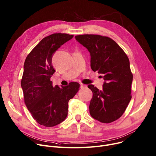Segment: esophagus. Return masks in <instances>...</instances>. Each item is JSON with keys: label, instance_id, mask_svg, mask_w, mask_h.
<instances>
[{"label": "esophagus", "instance_id": "obj_1", "mask_svg": "<svg viewBox=\"0 0 156 156\" xmlns=\"http://www.w3.org/2000/svg\"><path fill=\"white\" fill-rule=\"evenodd\" d=\"M87 87V85H83V84H80V88H85Z\"/></svg>", "mask_w": 156, "mask_h": 156}]
</instances>
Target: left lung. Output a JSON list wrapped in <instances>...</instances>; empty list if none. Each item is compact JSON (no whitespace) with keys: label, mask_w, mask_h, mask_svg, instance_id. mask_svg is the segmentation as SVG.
Here are the masks:
<instances>
[{"label":"left lung","mask_w":156,"mask_h":156,"mask_svg":"<svg viewBox=\"0 0 156 156\" xmlns=\"http://www.w3.org/2000/svg\"><path fill=\"white\" fill-rule=\"evenodd\" d=\"M76 40L90 53L91 68L101 74L105 80L103 89L93 85L89 109L91 116L109 123L119 119L126 111L131 96L133 75L129 59L123 50L111 38L97 34L75 36Z\"/></svg>","instance_id":"1"}]
</instances>
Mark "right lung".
I'll return each instance as SVG.
<instances>
[{"label":"right lung","instance_id":"obj_1","mask_svg":"<svg viewBox=\"0 0 156 156\" xmlns=\"http://www.w3.org/2000/svg\"><path fill=\"white\" fill-rule=\"evenodd\" d=\"M73 35L55 33L45 37L26 58L21 80L24 103L33 119L41 126L54 127L65 120L68 101L80 90L73 81L68 86L53 87L51 77L55 71L52 57Z\"/></svg>","mask_w":156,"mask_h":156}]
</instances>
